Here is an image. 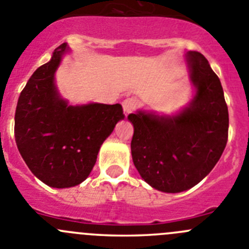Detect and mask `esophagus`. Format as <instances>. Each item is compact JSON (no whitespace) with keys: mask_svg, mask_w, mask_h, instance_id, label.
I'll return each instance as SVG.
<instances>
[{"mask_svg":"<svg viewBox=\"0 0 249 249\" xmlns=\"http://www.w3.org/2000/svg\"><path fill=\"white\" fill-rule=\"evenodd\" d=\"M138 107V101L135 98H126L124 102H123V109L126 114L134 111Z\"/></svg>","mask_w":249,"mask_h":249,"instance_id":"esophagus-1","label":"esophagus"}]
</instances>
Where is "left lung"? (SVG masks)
<instances>
[{
  "instance_id": "obj_1",
  "label": "left lung",
  "mask_w": 249,
  "mask_h": 249,
  "mask_svg": "<svg viewBox=\"0 0 249 249\" xmlns=\"http://www.w3.org/2000/svg\"><path fill=\"white\" fill-rule=\"evenodd\" d=\"M194 96L172 115L138 110L127 115L134 126L131 156L141 178L163 193L198 184L221 157L229 135V110L221 82L198 51L185 54Z\"/></svg>"
}]
</instances>
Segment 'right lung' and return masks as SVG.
<instances>
[{
    "label": "right lung",
    "instance_id": "add662e5",
    "mask_svg": "<svg viewBox=\"0 0 249 249\" xmlns=\"http://www.w3.org/2000/svg\"><path fill=\"white\" fill-rule=\"evenodd\" d=\"M69 50L61 44L50 61L36 70L20 92L15 115L20 156L51 188L81 184L96 164L102 143L125 118L119 103L70 106L60 96L55 72Z\"/></svg>",
    "mask_w": 249,
    "mask_h": 249
}]
</instances>
